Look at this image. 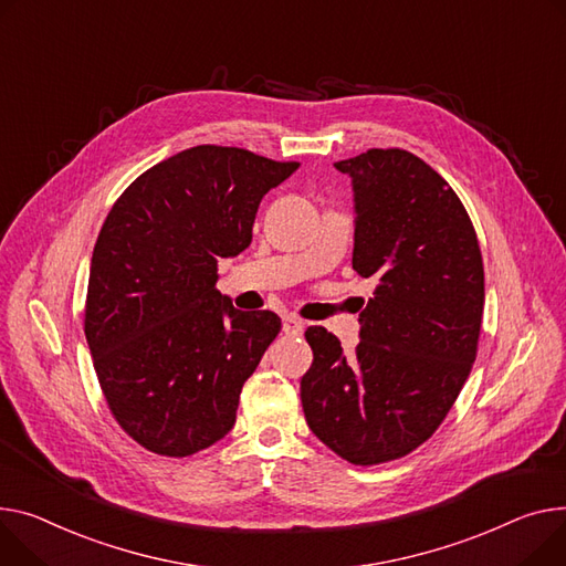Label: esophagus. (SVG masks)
Returning <instances> with one entry per match:
<instances>
[{
  "mask_svg": "<svg viewBox=\"0 0 566 566\" xmlns=\"http://www.w3.org/2000/svg\"><path fill=\"white\" fill-rule=\"evenodd\" d=\"M303 329H305V323L300 321L297 316H284L282 318V332L284 334H289V336H297V334H303Z\"/></svg>",
  "mask_w": 566,
  "mask_h": 566,
  "instance_id": "1",
  "label": "esophagus"
}]
</instances>
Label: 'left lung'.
Returning <instances> with one entry per match:
<instances>
[{"instance_id": "left-lung-1", "label": "left lung", "mask_w": 566, "mask_h": 566, "mask_svg": "<svg viewBox=\"0 0 566 566\" xmlns=\"http://www.w3.org/2000/svg\"><path fill=\"white\" fill-rule=\"evenodd\" d=\"M334 166L353 177V269L378 289L361 300L353 355L307 327L300 398L329 450L373 467L417 450L455 405L478 355L484 266L462 200L423 159L373 147Z\"/></svg>"}]
</instances>
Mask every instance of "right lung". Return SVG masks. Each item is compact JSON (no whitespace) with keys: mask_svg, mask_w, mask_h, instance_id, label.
Wrapping results in <instances>:
<instances>
[{"mask_svg":"<svg viewBox=\"0 0 566 566\" xmlns=\"http://www.w3.org/2000/svg\"><path fill=\"white\" fill-rule=\"evenodd\" d=\"M300 164L198 145L136 177L91 259L84 332L104 400L149 453L188 458L228 434L282 329L216 289L218 259L252 241L261 198Z\"/></svg>","mask_w":566,"mask_h":566,"instance_id":"1","label":"right lung"}]
</instances>
